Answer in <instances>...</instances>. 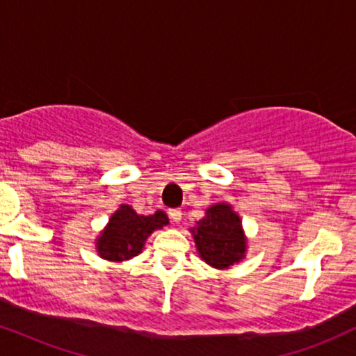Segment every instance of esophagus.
<instances>
[{
    "mask_svg": "<svg viewBox=\"0 0 356 356\" xmlns=\"http://www.w3.org/2000/svg\"><path fill=\"white\" fill-rule=\"evenodd\" d=\"M169 218L174 220V222H181L182 219V211L181 209H170L169 211Z\"/></svg>",
    "mask_w": 356,
    "mask_h": 356,
    "instance_id": "obj_1",
    "label": "esophagus"
}]
</instances>
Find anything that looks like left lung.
Masks as SVG:
<instances>
[{
  "label": "left lung",
  "mask_w": 356,
  "mask_h": 356,
  "mask_svg": "<svg viewBox=\"0 0 356 356\" xmlns=\"http://www.w3.org/2000/svg\"><path fill=\"white\" fill-rule=\"evenodd\" d=\"M197 254L214 269H231L246 257L248 238L243 219L229 202H216L191 227Z\"/></svg>",
  "instance_id": "left-lung-1"
}]
</instances>
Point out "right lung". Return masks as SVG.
<instances>
[{
	"mask_svg": "<svg viewBox=\"0 0 356 356\" xmlns=\"http://www.w3.org/2000/svg\"><path fill=\"white\" fill-rule=\"evenodd\" d=\"M167 224L169 218L164 211L142 216L137 214L129 204H120L108 218L107 226L97 236L95 249L102 259L124 263L140 254L149 236Z\"/></svg>",
	"mask_w": 356,
	"mask_h": 356,
	"instance_id": "add662e5",
	"label": "right lung"
}]
</instances>
